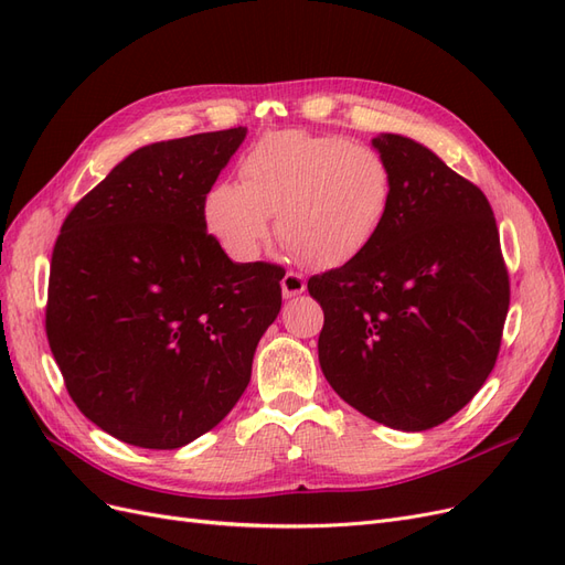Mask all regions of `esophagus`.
Instances as JSON below:
<instances>
[{
	"label": "esophagus",
	"mask_w": 565,
	"mask_h": 565,
	"mask_svg": "<svg viewBox=\"0 0 565 565\" xmlns=\"http://www.w3.org/2000/svg\"><path fill=\"white\" fill-rule=\"evenodd\" d=\"M280 287H282V295H285V299H292V297H297V295H301V292H303V289H306V280L299 276V273H295V270H287L285 276H282Z\"/></svg>",
	"instance_id": "obj_1"
}]
</instances>
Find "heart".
<instances>
[{"label": "heart", "instance_id": "1", "mask_svg": "<svg viewBox=\"0 0 565 565\" xmlns=\"http://www.w3.org/2000/svg\"><path fill=\"white\" fill-rule=\"evenodd\" d=\"M237 183H216L204 224L241 262L259 256L276 216L278 241L318 268L358 259L384 231L396 179L380 150L341 136L276 131L237 164Z\"/></svg>", "mask_w": 565, "mask_h": 565}]
</instances>
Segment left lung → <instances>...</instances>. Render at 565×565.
<instances>
[{
  "instance_id": "left-lung-1",
  "label": "left lung",
  "mask_w": 565,
  "mask_h": 565,
  "mask_svg": "<svg viewBox=\"0 0 565 565\" xmlns=\"http://www.w3.org/2000/svg\"><path fill=\"white\" fill-rule=\"evenodd\" d=\"M372 146L393 169L396 195L367 252L309 280L324 313L318 361L358 413L426 431L492 372L509 273L481 188L405 136L382 134Z\"/></svg>"
}]
</instances>
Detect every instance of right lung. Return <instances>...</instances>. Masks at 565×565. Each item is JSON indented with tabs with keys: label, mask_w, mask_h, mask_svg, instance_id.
<instances>
[{
	"label": "right lung",
	"mask_w": 565,
	"mask_h": 565,
	"mask_svg": "<svg viewBox=\"0 0 565 565\" xmlns=\"http://www.w3.org/2000/svg\"><path fill=\"white\" fill-rule=\"evenodd\" d=\"M245 127L134 150L65 216L46 339L79 413L106 434L177 450L224 419L280 313L282 266L233 264L204 200Z\"/></svg>",
	"instance_id": "add662e5"
}]
</instances>
